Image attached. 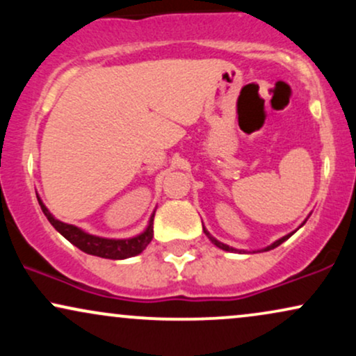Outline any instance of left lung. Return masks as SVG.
<instances>
[{
  "mask_svg": "<svg viewBox=\"0 0 356 356\" xmlns=\"http://www.w3.org/2000/svg\"><path fill=\"white\" fill-rule=\"evenodd\" d=\"M305 222H306V220H305ZM305 222H303V224H305ZM303 224H301V226H303ZM301 226H300V227H301ZM202 229H204V232H206V236H207V238H209L211 243L214 244V246H218L219 249H222V251H229V252H246V251H244V249H241V251H239V249H236V248H231V246H227V244L220 243V241H218V239H216V238H212V236L209 234V231H207L206 227H204V224H202ZM293 234H295V231H293V232H289V234L283 236V238H281V239L275 241V243H273V244H269V246L263 248V249H261V251H269V249H275V248H277V246H280V244H283L286 239H289V238H291Z\"/></svg>",
  "mask_w": 356,
  "mask_h": 356,
  "instance_id": "1",
  "label": "left lung"
}]
</instances>
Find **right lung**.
<instances>
[{"label":"right lung","mask_w":356,"mask_h":356,"mask_svg":"<svg viewBox=\"0 0 356 356\" xmlns=\"http://www.w3.org/2000/svg\"><path fill=\"white\" fill-rule=\"evenodd\" d=\"M38 197V195H36ZM40 207H42L43 214L47 216V219L50 220V224L55 227L56 231L63 236L65 239H68L73 246H76L80 251L87 252V254L105 257V259H127V257H132L140 254L144 249L149 246V243L154 238V216L155 211L150 216L149 224L140 234L134 236V238H125V239H110V238H102V236H93L90 232H85L80 227L73 226V224L61 222L60 219H56L55 216L48 211V207L44 206L42 199L38 197Z\"/></svg>","instance_id":"right-lung-1"}]
</instances>
